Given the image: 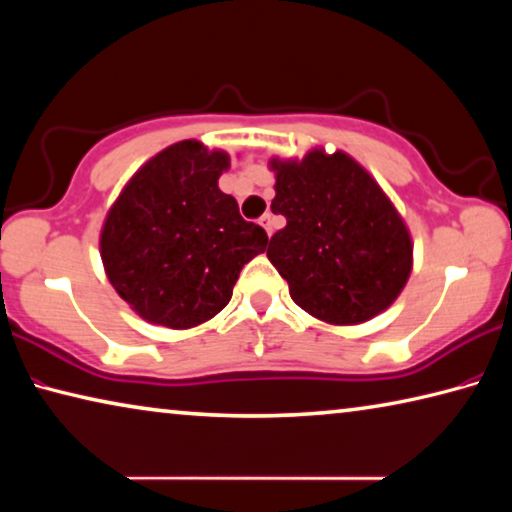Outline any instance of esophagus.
<instances>
[{"label":"esophagus","instance_id":"esophagus-1","mask_svg":"<svg viewBox=\"0 0 512 512\" xmlns=\"http://www.w3.org/2000/svg\"><path fill=\"white\" fill-rule=\"evenodd\" d=\"M259 223H262V228L266 230V235L271 237V235H273V214L266 212V214L262 216V219H259Z\"/></svg>","mask_w":512,"mask_h":512}]
</instances>
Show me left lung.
Here are the masks:
<instances>
[{"mask_svg": "<svg viewBox=\"0 0 512 512\" xmlns=\"http://www.w3.org/2000/svg\"><path fill=\"white\" fill-rule=\"evenodd\" d=\"M271 210L287 225L266 257L300 309L329 325H359L388 309L413 268L400 212L348 153L311 149L302 160L271 158Z\"/></svg>", "mask_w": 512, "mask_h": 512, "instance_id": "obj_1", "label": "left lung"}]
</instances>
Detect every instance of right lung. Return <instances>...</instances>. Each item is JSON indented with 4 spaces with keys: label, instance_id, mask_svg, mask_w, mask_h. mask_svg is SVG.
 Returning <instances> with one entry per match:
<instances>
[{
    "label": "right lung",
    "instance_id": "obj_1",
    "mask_svg": "<svg viewBox=\"0 0 512 512\" xmlns=\"http://www.w3.org/2000/svg\"><path fill=\"white\" fill-rule=\"evenodd\" d=\"M225 151L183 140L144 164L101 228L112 287L144 320L189 329L228 305L244 264L264 253V228L241 219L219 189Z\"/></svg>",
    "mask_w": 512,
    "mask_h": 512
}]
</instances>
